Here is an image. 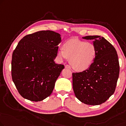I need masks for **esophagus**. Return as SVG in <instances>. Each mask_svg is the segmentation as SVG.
<instances>
[{"label": "esophagus", "instance_id": "esophagus-1", "mask_svg": "<svg viewBox=\"0 0 126 126\" xmlns=\"http://www.w3.org/2000/svg\"><path fill=\"white\" fill-rule=\"evenodd\" d=\"M65 68H68V69H71V67L69 66V65L67 64V65H65Z\"/></svg>", "mask_w": 126, "mask_h": 126}]
</instances>
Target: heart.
Here are the masks:
<instances>
[{"mask_svg": "<svg viewBox=\"0 0 126 126\" xmlns=\"http://www.w3.org/2000/svg\"><path fill=\"white\" fill-rule=\"evenodd\" d=\"M62 49L58 50L60 59H69V62L74 70L81 72L87 70L92 64L96 56L95 45L77 39L65 41Z\"/></svg>", "mask_w": 126, "mask_h": 126, "instance_id": "1", "label": "heart"}]
</instances>
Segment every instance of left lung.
<instances>
[{"label":"left lung","mask_w":126,"mask_h":126,"mask_svg":"<svg viewBox=\"0 0 126 126\" xmlns=\"http://www.w3.org/2000/svg\"><path fill=\"white\" fill-rule=\"evenodd\" d=\"M83 39L93 40L97 50L92 64L87 70L73 73L75 96L87 105L104 103L115 92L119 74V64L115 48L100 35H88Z\"/></svg>","instance_id":"obj_1"}]
</instances>
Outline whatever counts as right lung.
<instances>
[{
    "label": "right lung",
    "mask_w": 126,
    "mask_h": 126,
    "mask_svg": "<svg viewBox=\"0 0 126 126\" xmlns=\"http://www.w3.org/2000/svg\"><path fill=\"white\" fill-rule=\"evenodd\" d=\"M61 41L60 34L42 31L25 35L19 41L12 54L11 73L23 98L38 102L52 93L64 68L54 61Z\"/></svg>",
    "instance_id": "obj_1"
}]
</instances>
